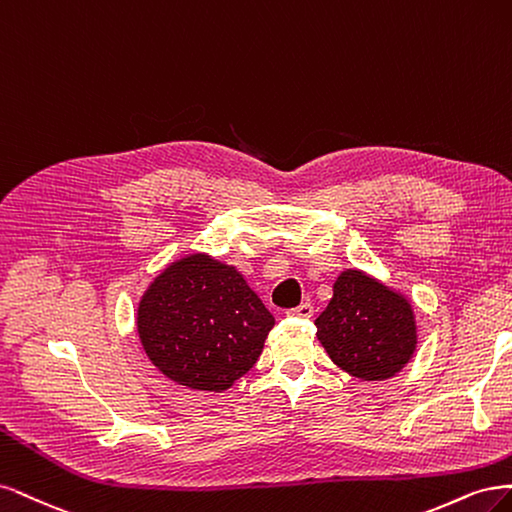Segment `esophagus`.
<instances>
[{
	"label": "esophagus",
	"instance_id": "esophagus-1",
	"mask_svg": "<svg viewBox=\"0 0 512 512\" xmlns=\"http://www.w3.org/2000/svg\"><path fill=\"white\" fill-rule=\"evenodd\" d=\"M287 315H289V317H300V319H310L312 315H315V308H312V304L304 302V304H300V306L291 308V310L287 312Z\"/></svg>",
	"mask_w": 512,
	"mask_h": 512
}]
</instances>
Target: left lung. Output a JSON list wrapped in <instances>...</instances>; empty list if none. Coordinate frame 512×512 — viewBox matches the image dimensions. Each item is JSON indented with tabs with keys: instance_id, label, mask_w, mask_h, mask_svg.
Masks as SVG:
<instances>
[{
	"instance_id": "1",
	"label": "left lung",
	"mask_w": 512,
	"mask_h": 512,
	"mask_svg": "<svg viewBox=\"0 0 512 512\" xmlns=\"http://www.w3.org/2000/svg\"><path fill=\"white\" fill-rule=\"evenodd\" d=\"M317 338L334 364L361 381L398 374L417 349L410 300L364 270H344L321 312Z\"/></svg>"
}]
</instances>
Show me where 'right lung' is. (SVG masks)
<instances>
[{"mask_svg": "<svg viewBox=\"0 0 512 512\" xmlns=\"http://www.w3.org/2000/svg\"><path fill=\"white\" fill-rule=\"evenodd\" d=\"M274 317L244 276L208 253L172 261L140 298L136 329L151 364L195 391H225L263 351Z\"/></svg>", "mask_w": 512, "mask_h": 512, "instance_id": "obj_1", "label": "right lung"}]
</instances>
